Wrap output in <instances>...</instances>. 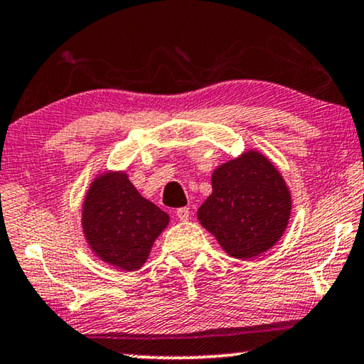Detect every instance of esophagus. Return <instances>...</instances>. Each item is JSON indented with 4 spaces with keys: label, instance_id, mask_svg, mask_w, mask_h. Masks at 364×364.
<instances>
[{
    "label": "esophagus",
    "instance_id": "obj_1",
    "mask_svg": "<svg viewBox=\"0 0 364 364\" xmlns=\"http://www.w3.org/2000/svg\"><path fill=\"white\" fill-rule=\"evenodd\" d=\"M176 217L180 218L181 221H186V220L189 218V208H188V207L178 208V210H176Z\"/></svg>",
    "mask_w": 364,
    "mask_h": 364
}]
</instances>
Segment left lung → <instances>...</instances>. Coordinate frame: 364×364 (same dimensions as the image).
<instances>
[{"label": "left lung", "mask_w": 364, "mask_h": 364, "mask_svg": "<svg viewBox=\"0 0 364 364\" xmlns=\"http://www.w3.org/2000/svg\"><path fill=\"white\" fill-rule=\"evenodd\" d=\"M212 188L197 218L228 255L249 260L279 241L291 217V193L267 157L249 151L220 165Z\"/></svg>", "instance_id": "left-lung-1"}]
</instances>
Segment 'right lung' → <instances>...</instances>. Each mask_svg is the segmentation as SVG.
Segmentation results:
<instances>
[{"label":"right lung","mask_w":364,"mask_h":364,"mask_svg":"<svg viewBox=\"0 0 364 364\" xmlns=\"http://www.w3.org/2000/svg\"><path fill=\"white\" fill-rule=\"evenodd\" d=\"M168 215L144 199L127 173H104L85 197L82 225L95 254L115 268L134 271L149 257Z\"/></svg>","instance_id":"1"}]
</instances>
